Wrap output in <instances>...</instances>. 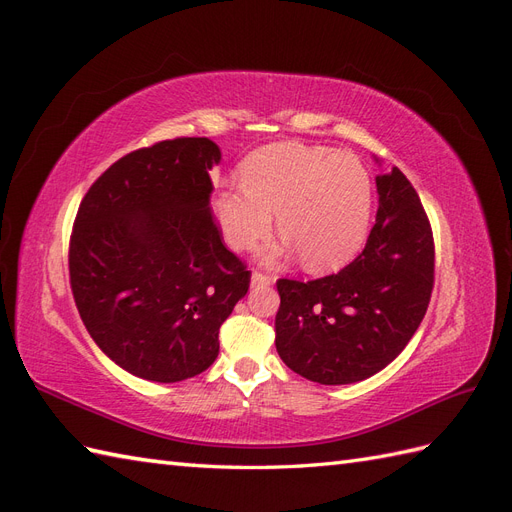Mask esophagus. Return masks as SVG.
I'll list each match as a JSON object with an SVG mask.
<instances>
[{
	"label": "esophagus",
	"mask_w": 512,
	"mask_h": 512,
	"mask_svg": "<svg viewBox=\"0 0 512 512\" xmlns=\"http://www.w3.org/2000/svg\"><path fill=\"white\" fill-rule=\"evenodd\" d=\"M269 284H273L271 275L260 273V271L252 273V288H262V286H269Z\"/></svg>",
	"instance_id": "34e87169"
}]
</instances>
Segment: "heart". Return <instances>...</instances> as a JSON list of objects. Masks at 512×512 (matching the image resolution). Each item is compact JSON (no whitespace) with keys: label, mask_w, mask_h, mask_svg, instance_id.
Segmentation results:
<instances>
[{"label":"heart","mask_w":512,"mask_h":512,"mask_svg":"<svg viewBox=\"0 0 512 512\" xmlns=\"http://www.w3.org/2000/svg\"><path fill=\"white\" fill-rule=\"evenodd\" d=\"M213 211L237 252L267 237L277 213L286 241L267 247L265 260H280L294 247L307 269L329 271L350 260L367 235L371 179L352 153L277 143L241 164V185L215 194Z\"/></svg>","instance_id":"obj_1"}]
</instances>
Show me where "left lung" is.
Wrapping results in <instances>:
<instances>
[{"instance_id":"1","label":"left lung","mask_w":512,"mask_h":512,"mask_svg":"<svg viewBox=\"0 0 512 512\" xmlns=\"http://www.w3.org/2000/svg\"><path fill=\"white\" fill-rule=\"evenodd\" d=\"M378 213L365 250L339 273L277 280L275 348L312 382L352 384L378 374L408 346L433 290V235L397 166L376 177Z\"/></svg>"}]
</instances>
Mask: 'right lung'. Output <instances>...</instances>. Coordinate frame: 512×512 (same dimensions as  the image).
<instances>
[{"mask_svg": "<svg viewBox=\"0 0 512 512\" xmlns=\"http://www.w3.org/2000/svg\"><path fill=\"white\" fill-rule=\"evenodd\" d=\"M209 138H173L108 166L76 213L70 286L85 329L121 369L181 382L213 365L252 273L222 243Z\"/></svg>", "mask_w": 512, "mask_h": 512, "instance_id": "add662e5", "label": "right lung"}]
</instances>
